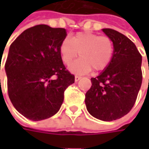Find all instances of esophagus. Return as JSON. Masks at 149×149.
<instances>
[{
    "mask_svg": "<svg viewBox=\"0 0 149 149\" xmlns=\"http://www.w3.org/2000/svg\"><path fill=\"white\" fill-rule=\"evenodd\" d=\"M80 79H81V77H80V76H79V75H75V76H74V80H75V82L79 81Z\"/></svg>",
    "mask_w": 149,
    "mask_h": 149,
    "instance_id": "esophagus-1",
    "label": "esophagus"
}]
</instances>
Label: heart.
Segmentation results:
<instances>
[{
	"mask_svg": "<svg viewBox=\"0 0 149 149\" xmlns=\"http://www.w3.org/2000/svg\"><path fill=\"white\" fill-rule=\"evenodd\" d=\"M80 58L70 65V70L75 74H84L93 69L100 71L106 69L113 55V44L110 38L99 36L92 32L76 33L72 39L65 37L60 45L62 61L69 65L76 58Z\"/></svg>",
	"mask_w": 149,
	"mask_h": 149,
	"instance_id": "heart-1",
	"label": "heart"
}]
</instances>
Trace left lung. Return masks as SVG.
I'll return each instance as SVG.
<instances>
[{"label": "left lung", "instance_id": "left-lung-1", "mask_svg": "<svg viewBox=\"0 0 149 149\" xmlns=\"http://www.w3.org/2000/svg\"><path fill=\"white\" fill-rule=\"evenodd\" d=\"M113 44L110 64L85 95L89 113L98 119L113 121L123 117L134 105L143 79L142 55L132 40L112 29H103Z\"/></svg>", "mask_w": 149, "mask_h": 149}]
</instances>
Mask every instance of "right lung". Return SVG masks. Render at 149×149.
Returning <instances> with one entry per match:
<instances>
[{
  "mask_svg": "<svg viewBox=\"0 0 149 149\" xmlns=\"http://www.w3.org/2000/svg\"><path fill=\"white\" fill-rule=\"evenodd\" d=\"M65 37L64 28L38 25L22 32L10 46L5 65L9 98L31 120L54 115L65 90L74 83V75L66 70L60 54Z\"/></svg>",
  "mask_w": 149,
  "mask_h": 149,
  "instance_id": "1",
  "label": "right lung"
}]
</instances>
